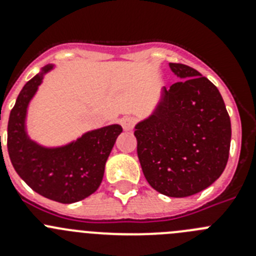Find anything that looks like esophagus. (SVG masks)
<instances>
[{"label":"esophagus","mask_w":256,"mask_h":256,"mask_svg":"<svg viewBox=\"0 0 256 256\" xmlns=\"http://www.w3.org/2000/svg\"><path fill=\"white\" fill-rule=\"evenodd\" d=\"M120 124L123 126L124 130H132L133 126H134L136 120L133 116H123L120 119Z\"/></svg>","instance_id":"esophagus-1"}]
</instances>
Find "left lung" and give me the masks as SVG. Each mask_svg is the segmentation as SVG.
<instances>
[{
  "label": "left lung",
  "instance_id": "1",
  "mask_svg": "<svg viewBox=\"0 0 256 256\" xmlns=\"http://www.w3.org/2000/svg\"><path fill=\"white\" fill-rule=\"evenodd\" d=\"M180 82L162 88L152 114L136 124L144 178L169 198L195 195L224 170L230 120L218 88L198 70L169 62Z\"/></svg>",
  "mask_w": 256,
  "mask_h": 256
}]
</instances>
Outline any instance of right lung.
Segmentation results:
<instances>
[{
  "mask_svg": "<svg viewBox=\"0 0 256 256\" xmlns=\"http://www.w3.org/2000/svg\"><path fill=\"white\" fill-rule=\"evenodd\" d=\"M52 68L54 64L42 68L20 91L8 118V150L14 169L33 191L61 204H72L100 187L106 160L123 130L119 124L106 126L58 148H46L30 140L26 126L29 102Z\"/></svg>",
  "mask_w": 256,
  "mask_h": 256,
  "instance_id": "obj_1",
  "label": "right lung"
}]
</instances>
